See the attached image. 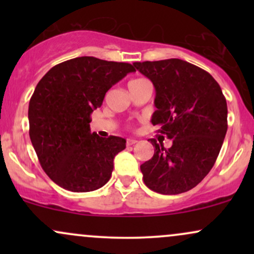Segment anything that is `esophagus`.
<instances>
[{"instance_id": "esophagus-1", "label": "esophagus", "mask_w": 254, "mask_h": 254, "mask_svg": "<svg viewBox=\"0 0 254 254\" xmlns=\"http://www.w3.org/2000/svg\"><path fill=\"white\" fill-rule=\"evenodd\" d=\"M136 139H132V138H127V145H133L136 143Z\"/></svg>"}]
</instances>
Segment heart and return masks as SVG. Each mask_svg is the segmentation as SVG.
Returning a JSON list of instances; mask_svg holds the SVG:
<instances>
[{
	"label": "heart",
	"mask_w": 254,
	"mask_h": 254,
	"mask_svg": "<svg viewBox=\"0 0 254 254\" xmlns=\"http://www.w3.org/2000/svg\"><path fill=\"white\" fill-rule=\"evenodd\" d=\"M143 81H147V80H145V78H133V80H131V81H130L129 87H131V86H135V84H137V83L143 82Z\"/></svg>",
	"instance_id": "obj_1"
}]
</instances>
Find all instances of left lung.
<instances>
[{
    "mask_svg": "<svg viewBox=\"0 0 254 254\" xmlns=\"http://www.w3.org/2000/svg\"><path fill=\"white\" fill-rule=\"evenodd\" d=\"M133 65L155 87L151 123L172 139V147L166 149L150 138L155 149L153 157L141 165L143 182L161 194L191 190L210 172L228 127L220 84L208 71L178 58Z\"/></svg>",
    "mask_w": 254,
    "mask_h": 254,
    "instance_id": "1",
    "label": "left lung"
}]
</instances>
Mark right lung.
Instances as JSON below:
<instances>
[{
	"label": "right lung",
	"instance_id": "1",
	"mask_svg": "<svg viewBox=\"0 0 254 254\" xmlns=\"http://www.w3.org/2000/svg\"><path fill=\"white\" fill-rule=\"evenodd\" d=\"M132 64L83 56L65 61L44 75L28 106L30 138L40 166L58 186L89 192L104 186L124 138L90 132V115Z\"/></svg>",
	"mask_w": 254,
	"mask_h": 254
}]
</instances>
